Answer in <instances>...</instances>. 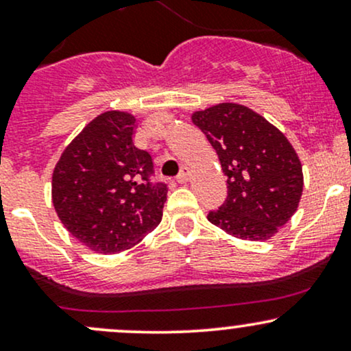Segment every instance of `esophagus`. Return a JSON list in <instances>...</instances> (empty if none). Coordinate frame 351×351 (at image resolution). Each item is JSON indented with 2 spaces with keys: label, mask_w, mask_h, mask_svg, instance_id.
I'll return each mask as SVG.
<instances>
[{
  "label": "esophagus",
  "mask_w": 351,
  "mask_h": 351,
  "mask_svg": "<svg viewBox=\"0 0 351 351\" xmlns=\"http://www.w3.org/2000/svg\"><path fill=\"white\" fill-rule=\"evenodd\" d=\"M189 175H191V170H189L188 167H183L181 168V171H180V175H178V183H188V180H189Z\"/></svg>",
  "instance_id": "1"
}]
</instances>
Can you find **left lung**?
<instances>
[{
  "instance_id": "left-lung-1",
  "label": "left lung",
  "mask_w": 351,
  "mask_h": 351,
  "mask_svg": "<svg viewBox=\"0 0 351 351\" xmlns=\"http://www.w3.org/2000/svg\"><path fill=\"white\" fill-rule=\"evenodd\" d=\"M191 120L228 176V198L209 213V223L239 239H271L297 211L304 191L300 158L287 136L234 102L193 112Z\"/></svg>"
}]
</instances>
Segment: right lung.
Here are the masks:
<instances>
[{"label":"right lung","instance_id":"right-lung-1","mask_svg":"<svg viewBox=\"0 0 351 351\" xmlns=\"http://www.w3.org/2000/svg\"><path fill=\"white\" fill-rule=\"evenodd\" d=\"M135 128V115L104 112L64 148L52 171L60 223L99 254L134 247L162 221L167 186L150 183L152 156L134 145Z\"/></svg>","mask_w":351,"mask_h":351}]
</instances>
